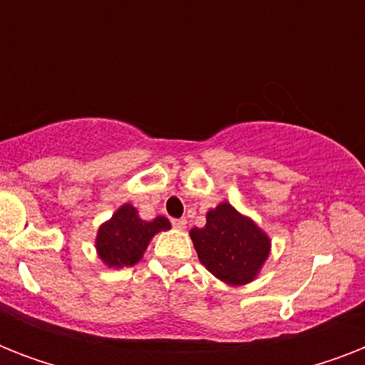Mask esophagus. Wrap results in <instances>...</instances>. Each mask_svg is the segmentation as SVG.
I'll list each match as a JSON object with an SVG mask.
<instances>
[{"label": "esophagus", "mask_w": 365, "mask_h": 365, "mask_svg": "<svg viewBox=\"0 0 365 365\" xmlns=\"http://www.w3.org/2000/svg\"><path fill=\"white\" fill-rule=\"evenodd\" d=\"M172 225H174V227L176 229H180V231H183V229H185V225H187V222H185V220H172Z\"/></svg>", "instance_id": "34e87169"}]
</instances>
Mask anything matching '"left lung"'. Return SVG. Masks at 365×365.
<instances>
[{
    "label": "left lung",
    "instance_id": "obj_1",
    "mask_svg": "<svg viewBox=\"0 0 365 365\" xmlns=\"http://www.w3.org/2000/svg\"><path fill=\"white\" fill-rule=\"evenodd\" d=\"M189 237L200 263L229 286L255 280L271 254L269 235L229 202L208 210L205 227H193Z\"/></svg>",
    "mask_w": 365,
    "mask_h": 365
}]
</instances>
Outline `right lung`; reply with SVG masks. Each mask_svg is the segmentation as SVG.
I'll list each match as a JSON object with an SVG mask.
<instances>
[{
  "label": "right lung",
  "instance_id": "1",
  "mask_svg": "<svg viewBox=\"0 0 365 365\" xmlns=\"http://www.w3.org/2000/svg\"><path fill=\"white\" fill-rule=\"evenodd\" d=\"M168 229L170 222L166 217L157 216L151 222H145L140 217L136 208L126 202L98 227L94 240L96 254L104 261V265L113 269L136 265L155 235Z\"/></svg>",
  "mask_w": 365,
  "mask_h": 365
}]
</instances>
